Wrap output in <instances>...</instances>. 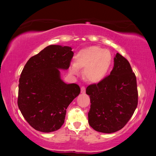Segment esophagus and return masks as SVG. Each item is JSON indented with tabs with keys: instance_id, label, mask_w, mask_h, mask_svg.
<instances>
[{
	"instance_id": "obj_1",
	"label": "esophagus",
	"mask_w": 156,
	"mask_h": 156,
	"mask_svg": "<svg viewBox=\"0 0 156 156\" xmlns=\"http://www.w3.org/2000/svg\"><path fill=\"white\" fill-rule=\"evenodd\" d=\"M81 93H82V94L85 93V87H81Z\"/></svg>"
}]
</instances>
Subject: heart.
<instances>
[{"mask_svg":"<svg viewBox=\"0 0 156 156\" xmlns=\"http://www.w3.org/2000/svg\"><path fill=\"white\" fill-rule=\"evenodd\" d=\"M112 55L110 51L97 46H90L80 50L71 64L69 71L78 74L79 68H84V76L90 82H99L105 77L112 65Z\"/></svg>","mask_w":156,"mask_h":156,"instance_id":"obj_1","label":"heart"}]
</instances>
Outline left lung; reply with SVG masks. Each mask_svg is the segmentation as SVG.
I'll return each instance as SVG.
<instances>
[{
	"instance_id": "1",
	"label": "left lung",
	"mask_w": 156,
	"mask_h": 156,
	"mask_svg": "<svg viewBox=\"0 0 156 156\" xmlns=\"http://www.w3.org/2000/svg\"><path fill=\"white\" fill-rule=\"evenodd\" d=\"M110 74L87 87L91 106L88 121L95 131L105 133L125 126L138 105L136 77L129 61L116 53Z\"/></svg>"
}]
</instances>
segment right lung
<instances>
[{
  "label": "right lung",
  "instance_id": "right-lung-1",
  "mask_svg": "<svg viewBox=\"0 0 156 156\" xmlns=\"http://www.w3.org/2000/svg\"><path fill=\"white\" fill-rule=\"evenodd\" d=\"M68 46L46 47L25 64L19 80L18 106L25 120L37 131L50 133L65 122L66 111L80 94L76 84H66L59 69H67L73 57Z\"/></svg>",
  "mask_w": 156,
  "mask_h": 156
}]
</instances>
